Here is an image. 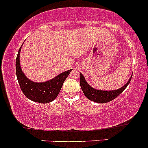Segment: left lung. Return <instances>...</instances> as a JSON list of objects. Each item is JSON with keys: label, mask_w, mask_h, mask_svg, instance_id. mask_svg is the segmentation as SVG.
<instances>
[{"label": "left lung", "mask_w": 148, "mask_h": 148, "mask_svg": "<svg viewBox=\"0 0 148 148\" xmlns=\"http://www.w3.org/2000/svg\"><path fill=\"white\" fill-rule=\"evenodd\" d=\"M131 78L132 75L130 77L128 82L125 84L124 86L121 87L119 90H112V91H103V90H98L92 88L87 84V82L85 81V77L81 73H80V84L81 89H82L84 95L86 96L87 99L91 100V101H95V102L102 104V103L109 102V101H112L116 97H117L126 88Z\"/></svg>", "instance_id": "left-lung-1"}]
</instances>
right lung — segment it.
<instances>
[{"mask_svg":"<svg viewBox=\"0 0 148 148\" xmlns=\"http://www.w3.org/2000/svg\"><path fill=\"white\" fill-rule=\"evenodd\" d=\"M21 47L18 51L15 68L19 85L24 95L32 101L47 104L54 100L59 94L62 85L67 78L71 70L62 73L52 80L45 82H34L29 80L22 71L20 65V53Z\"/></svg>","mask_w":148,"mask_h":148,"instance_id":"1","label":"right lung"}]
</instances>
